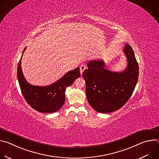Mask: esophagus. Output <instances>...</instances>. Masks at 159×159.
Instances as JSON below:
<instances>
[{
    "instance_id": "esophagus-1",
    "label": "esophagus",
    "mask_w": 159,
    "mask_h": 159,
    "mask_svg": "<svg viewBox=\"0 0 159 159\" xmlns=\"http://www.w3.org/2000/svg\"><path fill=\"white\" fill-rule=\"evenodd\" d=\"M86 69V66L84 65H82L80 66V74L81 75L82 74V73L84 72V71Z\"/></svg>"
}]
</instances>
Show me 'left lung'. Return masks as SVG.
Instances as JSON below:
<instances>
[{"label":"left lung","instance_id":"8db88e82","mask_svg":"<svg viewBox=\"0 0 159 159\" xmlns=\"http://www.w3.org/2000/svg\"><path fill=\"white\" fill-rule=\"evenodd\" d=\"M123 52L128 65L123 72L107 70L104 61L98 60L89 61L88 69L82 73L88 102L99 112H111L122 107L137 84L139 68L133 50L129 44H126Z\"/></svg>","mask_w":159,"mask_h":159}]
</instances>
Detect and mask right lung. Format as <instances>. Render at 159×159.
<instances>
[{"instance_id":"right-lung-1","label":"right lung","mask_w":159,"mask_h":159,"mask_svg":"<svg viewBox=\"0 0 159 159\" xmlns=\"http://www.w3.org/2000/svg\"><path fill=\"white\" fill-rule=\"evenodd\" d=\"M21 59L22 57L17 65V79L21 93L28 104L40 112L51 113L58 111L65 102L66 87L71 85L80 76L79 68L68 72L52 84L36 86L26 81L22 71Z\"/></svg>"}]
</instances>
